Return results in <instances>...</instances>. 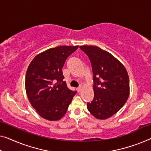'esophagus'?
Segmentation results:
<instances>
[{
	"mask_svg": "<svg viewBox=\"0 0 151 151\" xmlns=\"http://www.w3.org/2000/svg\"><path fill=\"white\" fill-rule=\"evenodd\" d=\"M76 89H77V91H78V92H80L81 91V89H82V87H81V86H80V87H78V88Z\"/></svg>",
	"mask_w": 151,
	"mask_h": 151,
	"instance_id": "1",
	"label": "esophagus"
}]
</instances>
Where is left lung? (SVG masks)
Segmentation results:
<instances>
[{"instance_id":"obj_1","label":"left lung","mask_w":151,"mask_h":151,"mask_svg":"<svg viewBox=\"0 0 151 151\" xmlns=\"http://www.w3.org/2000/svg\"><path fill=\"white\" fill-rule=\"evenodd\" d=\"M88 56L93 71V100L87 109L98 119L116 113L129 95V79L125 66L108 51L92 45L81 46Z\"/></svg>"}]
</instances>
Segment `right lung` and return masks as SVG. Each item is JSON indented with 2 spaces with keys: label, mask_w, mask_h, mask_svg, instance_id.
Returning <instances> with one entry per match:
<instances>
[{
  "label": "right lung",
  "mask_w": 151,
  "mask_h": 151,
  "mask_svg": "<svg viewBox=\"0 0 151 151\" xmlns=\"http://www.w3.org/2000/svg\"><path fill=\"white\" fill-rule=\"evenodd\" d=\"M78 46H60L38 54L26 75V91L38 114L49 121H58L66 114L76 92L64 81L62 68L67 58Z\"/></svg>",
  "instance_id": "add662e5"
}]
</instances>
